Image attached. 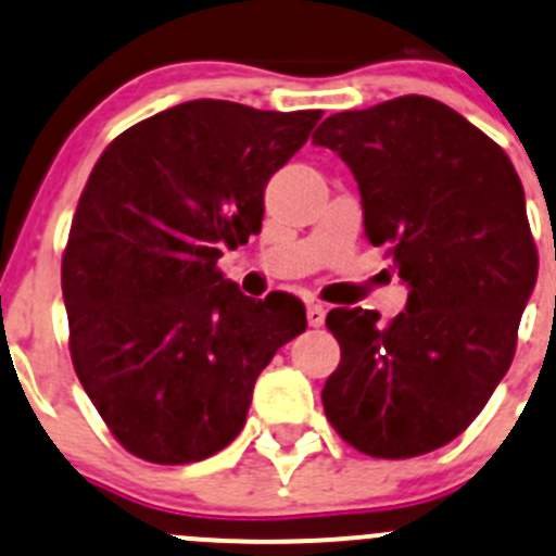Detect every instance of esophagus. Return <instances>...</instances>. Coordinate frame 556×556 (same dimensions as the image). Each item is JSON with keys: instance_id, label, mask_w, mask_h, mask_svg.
<instances>
[{"instance_id": "34e87169", "label": "esophagus", "mask_w": 556, "mask_h": 556, "mask_svg": "<svg viewBox=\"0 0 556 556\" xmlns=\"http://www.w3.org/2000/svg\"><path fill=\"white\" fill-rule=\"evenodd\" d=\"M306 323H309L312 328H320L323 323H326V306H323V304L306 306Z\"/></svg>"}]
</instances>
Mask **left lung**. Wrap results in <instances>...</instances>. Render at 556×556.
<instances>
[{
	"label": "left lung",
	"mask_w": 556,
	"mask_h": 556,
	"mask_svg": "<svg viewBox=\"0 0 556 556\" xmlns=\"http://www.w3.org/2000/svg\"><path fill=\"white\" fill-rule=\"evenodd\" d=\"M312 141L353 170L366 239L409 288L388 323L328 312L342 358L326 418L366 456L429 454L476 421L514 361L538 279L519 174L476 124L421 94L333 113Z\"/></svg>",
	"instance_id": "left-lung-1"
}]
</instances>
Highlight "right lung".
Listing matches in <instances>:
<instances>
[{
  "mask_svg": "<svg viewBox=\"0 0 556 556\" xmlns=\"http://www.w3.org/2000/svg\"><path fill=\"white\" fill-rule=\"evenodd\" d=\"M320 116L181 102L91 168L62 255L70 355L138 459L190 465L233 443L257 375L306 328L299 299H247L217 261L261 230L268 179Z\"/></svg>",
  "mask_w": 556,
  "mask_h": 556,
  "instance_id": "obj_1",
  "label": "right lung"
}]
</instances>
